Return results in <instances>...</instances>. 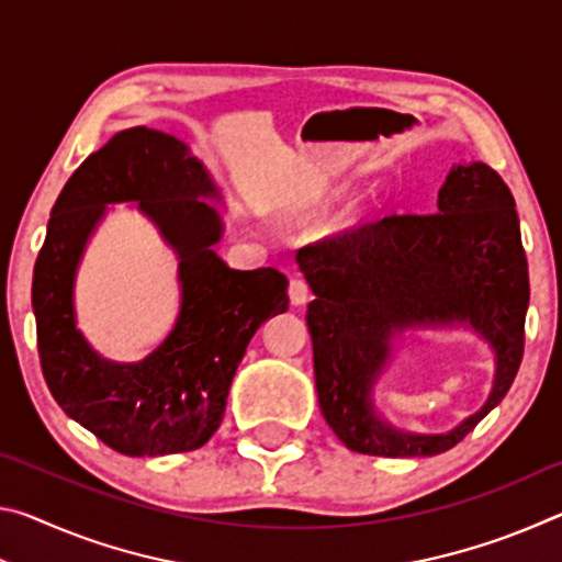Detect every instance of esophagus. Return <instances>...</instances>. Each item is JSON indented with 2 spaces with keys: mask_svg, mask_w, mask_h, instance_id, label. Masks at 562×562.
<instances>
[{
  "mask_svg": "<svg viewBox=\"0 0 562 562\" xmlns=\"http://www.w3.org/2000/svg\"><path fill=\"white\" fill-rule=\"evenodd\" d=\"M288 294H290V302L294 304V307H300V304L307 302L310 300V284H307V280L290 278Z\"/></svg>",
  "mask_w": 562,
  "mask_h": 562,
  "instance_id": "1",
  "label": "esophagus"
}]
</instances>
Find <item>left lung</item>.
I'll use <instances>...</instances> for the list:
<instances>
[{
  "label": "left lung",
  "instance_id": "obj_1",
  "mask_svg": "<svg viewBox=\"0 0 562 562\" xmlns=\"http://www.w3.org/2000/svg\"><path fill=\"white\" fill-rule=\"evenodd\" d=\"M297 262L317 294L307 327L319 408L347 449L384 459L443 453L506 396L526 347L530 284L516 201L491 166H453L436 213L374 217L304 245ZM451 321H469L497 349L487 406L449 435L389 430L368 404L387 337Z\"/></svg>",
  "mask_w": 562,
  "mask_h": 562
}]
</instances>
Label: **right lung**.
Here are the masks:
<instances>
[{"mask_svg":"<svg viewBox=\"0 0 562 562\" xmlns=\"http://www.w3.org/2000/svg\"><path fill=\"white\" fill-rule=\"evenodd\" d=\"M205 168L176 136L121 131L66 180L34 265L32 304L42 372L66 416L123 456L201 449L223 422L247 345L288 310L274 268L231 270L213 252L221 217ZM136 200L179 250L184 302L175 331L138 366L101 360L75 329V262L106 202Z\"/></svg>","mask_w":562,"mask_h":562,"instance_id":"obj_1","label":"right lung"}]
</instances>
